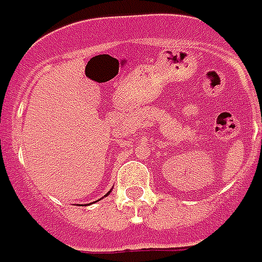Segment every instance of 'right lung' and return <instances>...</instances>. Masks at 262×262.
<instances>
[{
  "mask_svg": "<svg viewBox=\"0 0 262 262\" xmlns=\"http://www.w3.org/2000/svg\"><path fill=\"white\" fill-rule=\"evenodd\" d=\"M109 193H110V190H109V192H107V193H106V194H105V196H107V194H109Z\"/></svg>",
  "mask_w": 262,
  "mask_h": 262,
  "instance_id": "add662e5",
  "label": "right lung"
}]
</instances>
